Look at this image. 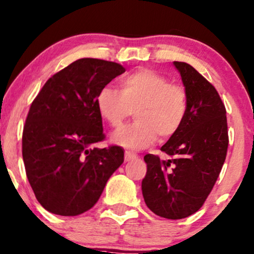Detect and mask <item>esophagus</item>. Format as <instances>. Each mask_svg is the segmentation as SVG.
Wrapping results in <instances>:
<instances>
[{
  "mask_svg": "<svg viewBox=\"0 0 254 254\" xmlns=\"http://www.w3.org/2000/svg\"><path fill=\"white\" fill-rule=\"evenodd\" d=\"M135 159H137V155H136L135 153L129 152V150L125 152V161H132L135 160Z\"/></svg>",
  "mask_w": 254,
  "mask_h": 254,
  "instance_id": "34e87169",
  "label": "esophagus"
}]
</instances>
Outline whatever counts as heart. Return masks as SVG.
Masks as SVG:
<instances>
[{
    "mask_svg": "<svg viewBox=\"0 0 254 254\" xmlns=\"http://www.w3.org/2000/svg\"><path fill=\"white\" fill-rule=\"evenodd\" d=\"M121 91L105 86L99 91L96 106L108 125L121 127L135 113L132 124L113 133L118 146L140 150L161 137H171L178 131L187 114V94L181 85L150 68H140L123 77Z\"/></svg>",
    "mask_w": 254,
    "mask_h": 254,
    "instance_id": "obj_1",
    "label": "heart"
}]
</instances>
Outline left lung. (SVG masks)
I'll return each mask as SVG.
<instances>
[{
	"label": "left lung",
	"mask_w": 254,
	"mask_h": 254,
	"mask_svg": "<svg viewBox=\"0 0 254 254\" xmlns=\"http://www.w3.org/2000/svg\"><path fill=\"white\" fill-rule=\"evenodd\" d=\"M187 94V114L178 131L161 150L160 160L144 155L146 177L142 194L152 212L168 219H182L196 212L207 199L227 157V111L218 93L189 64L174 61Z\"/></svg>",
	"instance_id": "1"
}]
</instances>
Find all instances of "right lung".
<instances>
[{
	"mask_svg": "<svg viewBox=\"0 0 254 254\" xmlns=\"http://www.w3.org/2000/svg\"><path fill=\"white\" fill-rule=\"evenodd\" d=\"M124 72L112 61L76 60L49 78L33 100L23 159L36 199L49 212L77 216L90 210L124 161L122 147H91L105 138L97 94Z\"/></svg>",
	"mask_w": 254,
	"mask_h": 254,
	"instance_id": "obj_1",
	"label": "right lung"
}]
</instances>
